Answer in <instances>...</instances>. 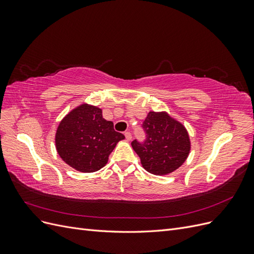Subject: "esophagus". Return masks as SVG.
<instances>
[{"mask_svg": "<svg viewBox=\"0 0 254 254\" xmlns=\"http://www.w3.org/2000/svg\"><path fill=\"white\" fill-rule=\"evenodd\" d=\"M125 136H126V140H127V141H131V137H132V136H131V133H130L129 131H126V132H125Z\"/></svg>", "mask_w": 254, "mask_h": 254, "instance_id": "obj_1", "label": "esophagus"}]
</instances>
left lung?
Listing matches in <instances>:
<instances>
[{"instance_id": "left-lung-1", "label": "left lung", "mask_w": 254, "mask_h": 254, "mask_svg": "<svg viewBox=\"0 0 254 254\" xmlns=\"http://www.w3.org/2000/svg\"><path fill=\"white\" fill-rule=\"evenodd\" d=\"M143 128L147 136L146 141L141 144L134 140L131 146L146 171L157 176L168 175L186 162L190 151V140L182 123L166 111H149Z\"/></svg>"}]
</instances>
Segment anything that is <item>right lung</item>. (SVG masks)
<instances>
[{
	"label": "right lung",
	"mask_w": 254,
	"mask_h": 254,
	"mask_svg": "<svg viewBox=\"0 0 254 254\" xmlns=\"http://www.w3.org/2000/svg\"><path fill=\"white\" fill-rule=\"evenodd\" d=\"M125 136L117 132L113 123L103 118V110L83 103L60 121L55 144L60 158L81 173L99 171L109 155Z\"/></svg>",
	"instance_id": "obj_1"
}]
</instances>
